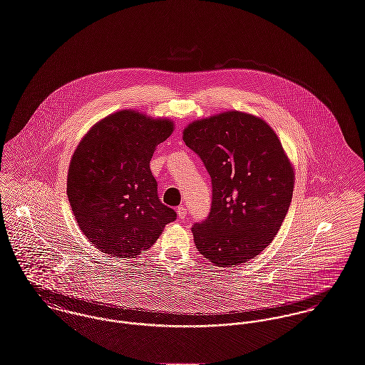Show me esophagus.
Here are the masks:
<instances>
[{
  "label": "esophagus",
  "mask_w": 365,
  "mask_h": 365,
  "mask_svg": "<svg viewBox=\"0 0 365 365\" xmlns=\"http://www.w3.org/2000/svg\"><path fill=\"white\" fill-rule=\"evenodd\" d=\"M177 216L180 220H185L187 219V209L184 206H178L177 207Z\"/></svg>",
  "instance_id": "esophagus-1"
}]
</instances>
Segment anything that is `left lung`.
I'll return each mask as SVG.
<instances>
[{
    "label": "left lung",
    "mask_w": 365,
    "mask_h": 365,
    "mask_svg": "<svg viewBox=\"0 0 365 365\" xmlns=\"http://www.w3.org/2000/svg\"><path fill=\"white\" fill-rule=\"evenodd\" d=\"M212 178V207L192 227L199 252L217 266L242 265L272 242L289 210L294 167L272 127L230 110L182 131Z\"/></svg>",
    "instance_id": "1"
}]
</instances>
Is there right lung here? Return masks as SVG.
Here are the masks:
<instances>
[{"instance_id":"right-lung-1","label":"right lung","mask_w":365,"mask_h":365,"mask_svg":"<svg viewBox=\"0 0 365 365\" xmlns=\"http://www.w3.org/2000/svg\"><path fill=\"white\" fill-rule=\"evenodd\" d=\"M173 131L170 118L128 108L98 121L76 146L66 195L79 229L101 252L135 258L175 220V212L159 200L149 166Z\"/></svg>"}]
</instances>
